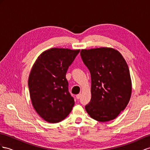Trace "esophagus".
<instances>
[{
  "label": "esophagus",
  "mask_w": 150,
  "mask_h": 150,
  "mask_svg": "<svg viewBox=\"0 0 150 150\" xmlns=\"http://www.w3.org/2000/svg\"><path fill=\"white\" fill-rule=\"evenodd\" d=\"M80 96H81V94H79L77 95H76V99H80Z\"/></svg>",
  "instance_id": "34e87169"
}]
</instances>
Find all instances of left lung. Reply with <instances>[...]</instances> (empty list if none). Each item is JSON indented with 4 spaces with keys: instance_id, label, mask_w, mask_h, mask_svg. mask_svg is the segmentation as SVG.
<instances>
[{
    "instance_id": "left-lung-1",
    "label": "left lung",
    "mask_w": 150,
    "mask_h": 150,
    "mask_svg": "<svg viewBox=\"0 0 150 150\" xmlns=\"http://www.w3.org/2000/svg\"><path fill=\"white\" fill-rule=\"evenodd\" d=\"M80 56L91 76V99L85 106L86 112L99 122L113 120L131 96L127 64L120 52L111 47L82 49Z\"/></svg>"
}]
</instances>
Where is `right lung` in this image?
<instances>
[{"label":"right lung","mask_w":150,"mask_h":150,"mask_svg":"<svg viewBox=\"0 0 150 150\" xmlns=\"http://www.w3.org/2000/svg\"><path fill=\"white\" fill-rule=\"evenodd\" d=\"M80 49L51 48L33 64L28 78L32 105L46 122L57 123L71 112L75 101L68 91L66 74Z\"/></svg>","instance_id":"right-lung-1"}]
</instances>
